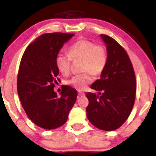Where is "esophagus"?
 I'll return each instance as SVG.
<instances>
[{
    "label": "esophagus",
    "mask_w": 156,
    "mask_h": 156,
    "mask_svg": "<svg viewBox=\"0 0 156 156\" xmlns=\"http://www.w3.org/2000/svg\"><path fill=\"white\" fill-rule=\"evenodd\" d=\"M78 95H79V96H84V95H85V94L83 92L80 91V90H79V91L78 92Z\"/></svg>",
    "instance_id": "esophagus-1"
}]
</instances>
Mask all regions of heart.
I'll use <instances>...</instances> for the list:
<instances>
[{
    "label": "heart",
    "mask_w": 156,
    "mask_h": 156,
    "mask_svg": "<svg viewBox=\"0 0 156 156\" xmlns=\"http://www.w3.org/2000/svg\"><path fill=\"white\" fill-rule=\"evenodd\" d=\"M72 59H82V68L85 72L72 76L66 84L83 90L92 81L90 74L98 76L104 71L107 63V54L102 45H95L87 40H79L69 47L68 55L59 54L56 56V66L63 75L69 74Z\"/></svg>",
    "instance_id": "1"
}]
</instances>
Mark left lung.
I'll list each match as a JSON object with an SVG mask.
<instances>
[{
	"label": "left lung",
	"mask_w": 156,
	"mask_h": 156,
	"mask_svg": "<svg viewBox=\"0 0 156 156\" xmlns=\"http://www.w3.org/2000/svg\"><path fill=\"white\" fill-rule=\"evenodd\" d=\"M107 50V63L101 78L90 88L99 95L87 92L88 119L96 127L113 131L120 127L133 107L136 80L133 66L127 52L114 39L101 35Z\"/></svg>",
	"instance_id": "obj_1"
}]
</instances>
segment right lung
Instances as JSON below:
<instances>
[{
	"label": "right lung",
	"instance_id": "obj_1",
	"mask_svg": "<svg viewBox=\"0 0 156 156\" xmlns=\"http://www.w3.org/2000/svg\"><path fill=\"white\" fill-rule=\"evenodd\" d=\"M74 34H45L29 45L23 55L17 76V91L28 117L45 129L61 127L67 121L77 91L63 86L60 97L54 91L59 70L55 58Z\"/></svg>",
	"mask_w": 156,
	"mask_h": 156
}]
</instances>
